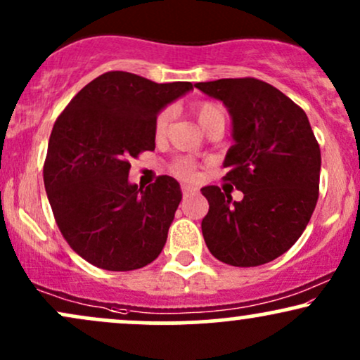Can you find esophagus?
<instances>
[{"instance_id":"esophagus-1","label":"esophagus","mask_w":360,"mask_h":360,"mask_svg":"<svg viewBox=\"0 0 360 360\" xmlns=\"http://www.w3.org/2000/svg\"><path fill=\"white\" fill-rule=\"evenodd\" d=\"M193 193H196V188H194V186L183 184V194H184V196H189V194H193Z\"/></svg>"}]
</instances>
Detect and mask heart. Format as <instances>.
I'll return each instance as SVG.
<instances>
[{
	"instance_id": "1",
	"label": "heart",
	"mask_w": 360,
	"mask_h": 360,
	"mask_svg": "<svg viewBox=\"0 0 360 360\" xmlns=\"http://www.w3.org/2000/svg\"><path fill=\"white\" fill-rule=\"evenodd\" d=\"M193 113L194 117H196L198 123L201 125V128L208 125V123L214 118H225L221 106L214 105V103H210V101L196 103V105L193 106ZM169 122H171V110H162L159 115H157L155 123H154V131L157 137H162V135L166 134ZM194 169H196V166H194L193 160L189 159H177L176 162L172 164V171H174L177 176H183V177H193Z\"/></svg>"
}]
</instances>
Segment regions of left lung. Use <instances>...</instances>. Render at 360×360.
Returning a JSON list of instances; mask_svg holds the SVG:
<instances>
[{
	"label": "left lung",
	"instance_id": "left-lung-1",
	"mask_svg": "<svg viewBox=\"0 0 360 360\" xmlns=\"http://www.w3.org/2000/svg\"><path fill=\"white\" fill-rule=\"evenodd\" d=\"M194 86L229 110L233 146L223 160L225 179L243 193L233 201L218 186L201 188L210 203L205 242L230 266H262L307 229L318 201L320 146L307 113L267 82L240 77Z\"/></svg>",
	"mask_w": 360,
	"mask_h": 360
}]
</instances>
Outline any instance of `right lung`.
Instances as JSON below:
<instances>
[{
	"label": "right lung",
	"instance_id": "1",
	"mask_svg": "<svg viewBox=\"0 0 360 360\" xmlns=\"http://www.w3.org/2000/svg\"><path fill=\"white\" fill-rule=\"evenodd\" d=\"M193 89L111 71L86 84L59 115L49 139L44 184L71 249L106 271H134L159 257L181 203L179 183L128 181L131 157L155 148L160 110Z\"/></svg>",
	"mask_w": 360,
	"mask_h": 360
}]
</instances>
